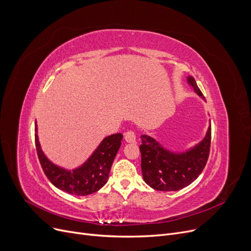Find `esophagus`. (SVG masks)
Here are the masks:
<instances>
[{
	"label": "esophagus",
	"mask_w": 251,
	"mask_h": 251,
	"mask_svg": "<svg viewBox=\"0 0 251 251\" xmlns=\"http://www.w3.org/2000/svg\"><path fill=\"white\" fill-rule=\"evenodd\" d=\"M125 139L128 143H133L136 141V134L133 132V130H127V132L125 134Z\"/></svg>",
	"instance_id": "obj_1"
}]
</instances>
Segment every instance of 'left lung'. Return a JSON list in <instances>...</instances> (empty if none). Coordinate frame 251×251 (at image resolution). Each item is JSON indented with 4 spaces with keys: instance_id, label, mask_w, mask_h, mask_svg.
I'll return each mask as SVG.
<instances>
[{
    "instance_id": "left-lung-1",
    "label": "left lung",
    "mask_w": 251,
    "mask_h": 251,
    "mask_svg": "<svg viewBox=\"0 0 251 251\" xmlns=\"http://www.w3.org/2000/svg\"><path fill=\"white\" fill-rule=\"evenodd\" d=\"M188 82L203 97L194 77L189 76ZM141 139V169L146 184L158 191H177L194 182L205 168L210 150L211 126L199 144L183 153L164 149L149 136L143 135Z\"/></svg>"
}]
</instances>
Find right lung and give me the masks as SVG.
I'll list each match as a JSON object with an SVG mask.
<instances>
[{"label": "right lung", "mask_w": 251, "mask_h": 251, "mask_svg": "<svg viewBox=\"0 0 251 251\" xmlns=\"http://www.w3.org/2000/svg\"><path fill=\"white\" fill-rule=\"evenodd\" d=\"M34 130L37 132V125ZM34 140L40 163L49 181L64 192L85 196L97 192L107 183L112 162L122 145L123 135L118 133L105 138L92 156L74 171H66L53 164L43 153L37 134H34Z\"/></svg>", "instance_id": "obj_1"}]
</instances>
